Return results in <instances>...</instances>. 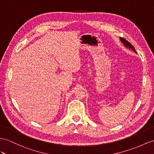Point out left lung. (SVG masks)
<instances>
[{
	"instance_id": "left-lung-1",
	"label": "left lung",
	"mask_w": 154,
	"mask_h": 154,
	"mask_svg": "<svg viewBox=\"0 0 154 154\" xmlns=\"http://www.w3.org/2000/svg\"><path fill=\"white\" fill-rule=\"evenodd\" d=\"M120 39H121V42L124 43L125 46H126L127 47H129V48H130V49H131L133 51H135V52L136 53V51H135V48H134V47L128 40H126V39H124V38H120Z\"/></svg>"
}]
</instances>
